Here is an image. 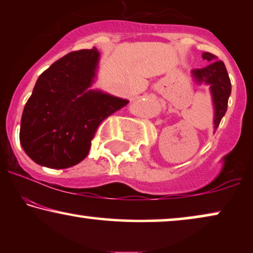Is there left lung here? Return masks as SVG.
<instances>
[{
	"label": "left lung",
	"instance_id": "8db88e82",
	"mask_svg": "<svg viewBox=\"0 0 253 253\" xmlns=\"http://www.w3.org/2000/svg\"><path fill=\"white\" fill-rule=\"evenodd\" d=\"M203 58L209 63L202 69L192 70V77L199 84L205 83L211 86L214 106V129L216 130L227 112L228 99L231 93V83L226 65L222 61L216 60L215 55L203 53Z\"/></svg>",
	"mask_w": 253,
	"mask_h": 253
}]
</instances>
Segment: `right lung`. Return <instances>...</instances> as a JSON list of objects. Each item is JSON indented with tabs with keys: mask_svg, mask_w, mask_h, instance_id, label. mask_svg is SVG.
Masks as SVG:
<instances>
[{
	"mask_svg": "<svg viewBox=\"0 0 253 253\" xmlns=\"http://www.w3.org/2000/svg\"><path fill=\"white\" fill-rule=\"evenodd\" d=\"M99 51H71L39 76L20 122L23 150L38 165L63 169L84 160L101 122L129 101L88 89Z\"/></svg>",
	"mask_w": 253,
	"mask_h": 253,
	"instance_id": "obj_1",
	"label": "right lung"
}]
</instances>
